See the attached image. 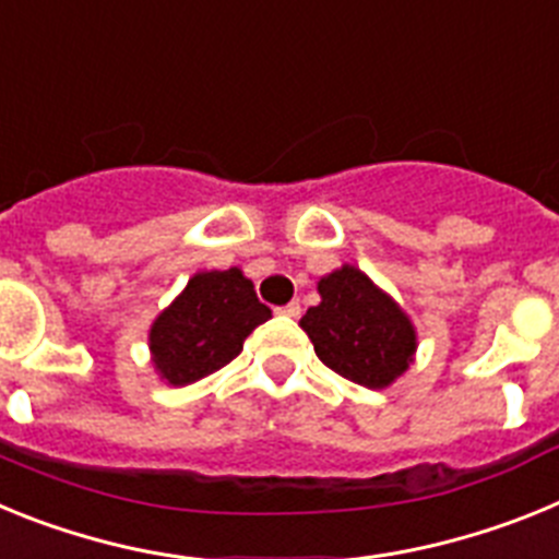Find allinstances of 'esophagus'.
<instances>
[{
    "mask_svg": "<svg viewBox=\"0 0 559 559\" xmlns=\"http://www.w3.org/2000/svg\"><path fill=\"white\" fill-rule=\"evenodd\" d=\"M276 313H283V316H290V319H296V316L302 313V305H299V302H288V305H283V308H276Z\"/></svg>",
    "mask_w": 559,
    "mask_h": 559,
    "instance_id": "esophagus-1",
    "label": "esophagus"
}]
</instances>
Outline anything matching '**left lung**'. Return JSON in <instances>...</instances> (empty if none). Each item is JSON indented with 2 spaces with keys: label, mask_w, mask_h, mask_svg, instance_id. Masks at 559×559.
<instances>
[{
  "label": "left lung",
  "mask_w": 559,
  "mask_h": 559,
  "mask_svg": "<svg viewBox=\"0 0 559 559\" xmlns=\"http://www.w3.org/2000/svg\"><path fill=\"white\" fill-rule=\"evenodd\" d=\"M319 294L322 302L308 308L299 324L324 367L367 389L389 386L406 372L417 349L412 322L364 271H333L319 283Z\"/></svg>",
  "instance_id": "8db88e82"
}]
</instances>
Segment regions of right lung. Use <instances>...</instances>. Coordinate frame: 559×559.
Here are the masks:
<instances>
[{
	"mask_svg": "<svg viewBox=\"0 0 559 559\" xmlns=\"http://www.w3.org/2000/svg\"><path fill=\"white\" fill-rule=\"evenodd\" d=\"M269 319L271 310L257 299L240 269L195 274L153 322V364L167 383L185 386L226 367L240 355L251 330Z\"/></svg>",
	"mask_w": 559,
	"mask_h": 559,
	"instance_id": "add662e5",
	"label": "right lung"
}]
</instances>
